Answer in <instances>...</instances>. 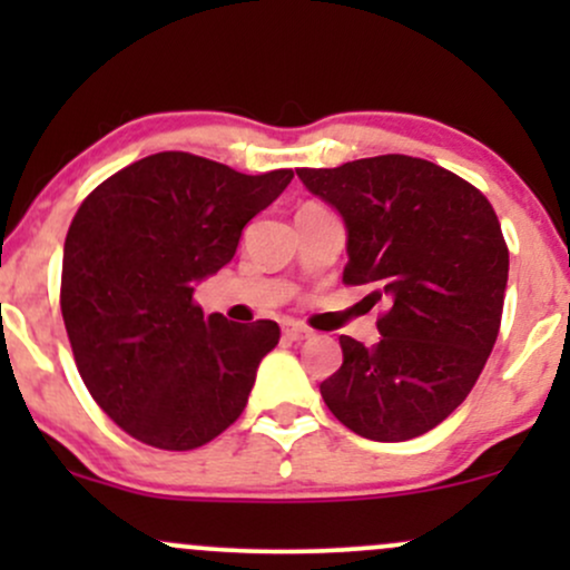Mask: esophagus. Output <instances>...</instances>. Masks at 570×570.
Here are the masks:
<instances>
[{
	"label": "esophagus",
	"instance_id": "34e87169",
	"mask_svg": "<svg viewBox=\"0 0 570 570\" xmlns=\"http://www.w3.org/2000/svg\"><path fill=\"white\" fill-rule=\"evenodd\" d=\"M284 337H289V340H294V343H299V340L311 337V330H307V326H303V324L289 322V324H284Z\"/></svg>",
	"mask_w": 570,
	"mask_h": 570
}]
</instances>
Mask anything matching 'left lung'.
Segmentation results:
<instances>
[{
	"mask_svg": "<svg viewBox=\"0 0 570 570\" xmlns=\"http://www.w3.org/2000/svg\"><path fill=\"white\" fill-rule=\"evenodd\" d=\"M297 176L343 217L345 284L389 303L375 345L340 337L326 407L364 440H415L469 396L499 337L509 278L499 217L461 176L407 155Z\"/></svg>",
	"mask_w": 570,
	"mask_h": 570,
	"instance_id": "left-lung-1",
	"label": "left lung"
}]
</instances>
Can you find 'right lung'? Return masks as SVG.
I'll return each instance as SVG.
<instances>
[{
  "label": "right lung",
  "instance_id": "right-lung-1",
  "mask_svg": "<svg viewBox=\"0 0 570 570\" xmlns=\"http://www.w3.org/2000/svg\"><path fill=\"white\" fill-rule=\"evenodd\" d=\"M292 176L158 153L77 208L63 244V324L90 396L139 442L195 450L244 412L278 324L203 316L193 294Z\"/></svg>",
  "mask_w": 570,
  "mask_h": 570
}]
</instances>
